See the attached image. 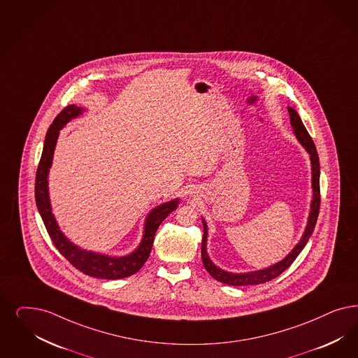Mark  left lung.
<instances>
[{
	"label": "left lung",
	"mask_w": 358,
	"mask_h": 358,
	"mask_svg": "<svg viewBox=\"0 0 358 358\" xmlns=\"http://www.w3.org/2000/svg\"><path fill=\"white\" fill-rule=\"evenodd\" d=\"M288 113H289V122L294 128V134L299 143L306 148L309 153L310 159V165H312V189H313V196H312V202H310V211H309L308 222L307 227L304 230V234L299 243L294 247V250L284 258L283 260L278 262L268 268H263L258 271L245 272V273H234V272L223 271L220 267H217L208 255L206 251V242H208V224L202 220L203 223V238H202V248H201V255H202V262L206 268V271L210 275L221 282V283L229 284V285H255V284L266 283L279 276L282 272L285 271L297 258V255L301 252V250L306 247L307 242L310 238V235L315 230L316 221L319 217V210H320V162H319V155L315 147L313 140L310 138L308 131L306 129L304 124L301 122L299 113L288 107Z\"/></svg>",
	"instance_id": "obj_1"
}]
</instances>
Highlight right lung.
I'll list each match as a JSON object with an SVG mask.
<instances>
[{"label":"right lung","mask_w":358,"mask_h":358,"mask_svg":"<svg viewBox=\"0 0 358 358\" xmlns=\"http://www.w3.org/2000/svg\"><path fill=\"white\" fill-rule=\"evenodd\" d=\"M83 111L85 108L76 107L75 104L67 106L66 108H63L61 113H58V116L50 125L46 138H45L41 161L38 165L37 176H36V202H37L38 211L46 226V230L49 233L54 246L58 248V251L74 266L75 268H78L79 271L86 273L88 276H94L99 279H108V280L123 279L134 275L144 266V263L149 258L155 234L159 226L173 210L177 209L180 199L176 198L173 201L165 202L149 213L148 217L145 218L143 239L138 247L129 255L108 257V255L83 250L74 245L71 241H69L59 230V226L51 211L48 176H49L50 166L52 164V155L57 145L59 131L69 122L82 115Z\"/></svg>","instance_id":"right-lung-1"}]
</instances>
